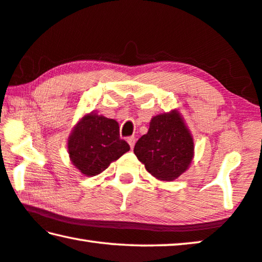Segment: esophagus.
<instances>
[{
  "mask_svg": "<svg viewBox=\"0 0 262 262\" xmlns=\"http://www.w3.org/2000/svg\"><path fill=\"white\" fill-rule=\"evenodd\" d=\"M127 141H128V143H129L130 148H132V149L134 148V146H135V142H136V139H135V136H129V138L127 139Z\"/></svg>",
  "mask_w": 262,
  "mask_h": 262,
  "instance_id": "esophagus-1",
  "label": "esophagus"
}]
</instances>
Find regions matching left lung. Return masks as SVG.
<instances>
[{
  "instance_id": "left-lung-1",
  "label": "left lung",
  "mask_w": 262,
  "mask_h": 262,
  "mask_svg": "<svg viewBox=\"0 0 262 262\" xmlns=\"http://www.w3.org/2000/svg\"><path fill=\"white\" fill-rule=\"evenodd\" d=\"M193 139L178 111L154 116L134 154L160 181H173L186 171L193 157Z\"/></svg>"
}]
</instances>
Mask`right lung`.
<instances>
[{"instance_id":"add662e5","label":"right lung","mask_w":262,"mask_h":262,"mask_svg":"<svg viewBox=\"0 0 262 262\" xmlns=\"http://www.w3.org/2000/svg\"><path fill=\"white\" fill-rule=\"evenodd\" d=\"M70 160L85 176H97L130 147L120 139L119 123L97 113L82 116L69 136Z\"/></svg>"}]
</instances>
